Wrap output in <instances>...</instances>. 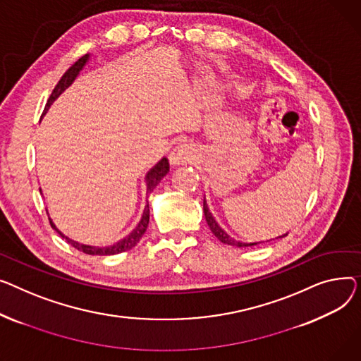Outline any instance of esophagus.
Listing matches in <instances>:
<instances>
[{
    "label": "esophagus",
    "instance_id": "1",
    "mask_svg": "<svg viewBox=\"0 0 361 361\" xmlns=\"http://www.w3.org/2000/svg\"><path fill=\"white\" fill-rule=\"evenodd\" d=\"M194 160V152L188 144H180L175 147L171 156H169V161H171L172 166H179V164H186Z\"/></svg>",
    "mask_w": 361,
    "mask_h": 361
}]
</instances>
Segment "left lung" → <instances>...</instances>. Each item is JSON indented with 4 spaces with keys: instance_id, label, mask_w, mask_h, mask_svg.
Masks as SVG:
<instances>
[{
    "instance_id": "8db88e82",
    "label": "left lung",
    "mask_w": 361,
    "mask_h": 361,
    "mask_svg": "<svg viewBox=\"0 0 361 361\" xmlns=\"http://www.w3.org/2000/svg\"><path fill=\"white\" fill-rule=\"evenodd\" d=\"M204 216H205V220H207V224L209 226V230L214 233V236L220 240V242H223V243H226V245H231V246H238V247H246V246H253V245H259V243H264V242H255V243H245V242H240V240H236V239H233V238H230L227 233L219 226V223L216 221V219L213 217V214H211V211H209V208H208V204H207V201H205V197H204ZM287 236V233L286 235H283V236H279L277 239H281V238H286Z\"/></svg>"
}]
</instances>
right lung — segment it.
<instances>
[{
    "label": "right lung",
    "instance_id": "obj_1",
    "mask_svg": "<svg viewBox=\"0 0 361 361\" xmlns=\"http://www.w3.org/2000/svg\"><path fill=\"white\" fill-rule=\"evenodd\" d=\"M89 59H90V54H86L84 56H81L77 62H74L73 66L66 71V74H63V75L61 77V80L58 81L55 89L52 90V94L49 96L48 103H47L45 109H44V114H42V115H45V114L49 111L51 104H52L63 92H66V89H68V87L71 86V84L74 82V80L77 78V75L80 74V71H81V70L84 68V66H86V63L89 62ZM167 172H169V161H167L166 157H163V159H161L154 167H152L150 171H148L147 175H145L147 194H152V192H153V189H154V188L159 185V182L167 175ZM148 220H150V208H148V202H147L140 223H138L137 227L130 233V235L126 236V238H123V239H121L119 242L114 243L112 246H104V247L90 246V245H82V243H78V242H75V240H71L70 238L62 235V233L56 228V226L52 223L51 219H49V223H51L52 228H55V230L59 233V236H61L62 239H66L71 246H74L75 249H78V250H81V252H84V253H87V255H116V253H121V252L133 249V247L140 242V239L142 238V235H144L145 230H147Z\"/></svg>",
    "mask_w": 361,
    "mask_h": 361
}]
</instances>
